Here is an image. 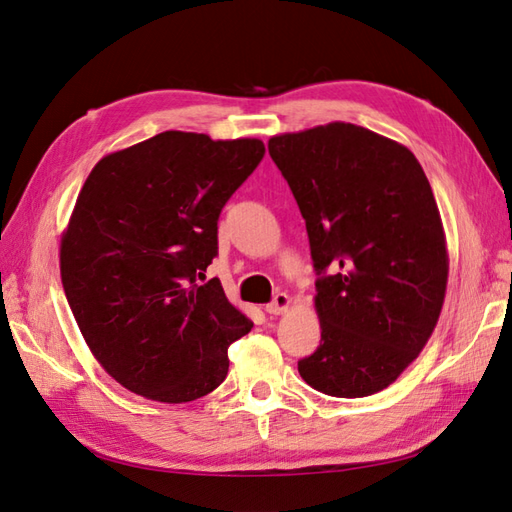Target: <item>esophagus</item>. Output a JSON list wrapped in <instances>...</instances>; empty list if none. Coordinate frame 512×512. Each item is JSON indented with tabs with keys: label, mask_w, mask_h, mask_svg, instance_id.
Segmentation results:
<instances>
[{
	"label": "esophagus",
	"mask_w": 512,
	"mask_h": 512,
	"mask_svg": "<svg viewBox=\"0 0 512 512\" xmlns=\"http://www.w3.org/2000/svg\"><path fill=\"white\" fill-rule=\"evenodd\" d=\"M288 307H290V297H288V294L286 292H277L275 297H273V301L265 309H267V314H271V316H280V314L288 312Z\"/></svg>",
	"instance_id": "1"
}]
</instances>
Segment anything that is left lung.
Returning a JSON list of instances; mask_svg holds the SVG:
<instances>
[{
    "label": "left lung",
    "mask_w": 512,
    "mask_h": 512,
    "mask_svg": "<svg viewBox=\"0 0 512 512\" xmlns=\"http://www.w3.org/2000/svg\"><path fill=\"white\" fill-rule=\"evenodd\" d=\"M269 153L322 275V339L299 374L331 397L374 395L425 348L444 305L448 250L431 185L408 147L346 121L271 136Z\"/></svg>",
    "instance_id": "obj_1"
}]
</instances>
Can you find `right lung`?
Listing matches in <instances>:
<instances>
[{
	"label": "right lung",
	"mask_w": 512,
	"mask_h": 512,
	"mask_svg": "<svg viewBox=\"0 0 512 512\" xmlns=\"http://www.w3.org/2000/svg\"><path fill=\"white\" fill-rule=\"evenodd\" d=\"M262 156L260 138L168 130L108 153L83 183L61 284L91 354L128 391L188 404L224 382L228 346L254 322L220 280L196 277L218 254L222 207Z\"/></svg>",
	"instance_id": "1"
}]
</instances>
